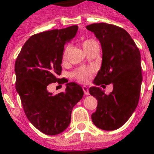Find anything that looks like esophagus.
Wrapping results in <instances>:
<instances>
[{
    "label": "esophagus",
    "mask_w": 154,
    "mask_h": 154,
    "mask_svg": "<svg viewBox=\"0 0 154 154\" xmlns=\"http://www.w3.org/2000/svg\"><path fill=\"white\" fill-rule=\"evenodd\" d=\"M83 91L85 94H89V90L87 86H83Z\"/></svg>",
    "instance_id": "obj_1"
}]
</instances>
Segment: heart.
Here are the masks:
<instances>
[{
    "label": "heart",
    "instance_id": "heart-1",
    "mask_svg": "<svg viewBox=\"0 0 154 154\" xmlns=\"http://www.w3.org/2000/svg\"><path fill=\"white\" fill-rule=\"evenodd\" d=\"M93 40H83V49L85 48H87ZM70 49V44H67L65 46L63 51V60H66L67 58V54L69 51ZM92 73H93V69L91 67H79V69L73 72V77L76 80L79 82V83H87L88 81L91 79L92 76Z\"/></svg>",
    "mask_w": 154,
    "mask_h": 154
}]
</instances>
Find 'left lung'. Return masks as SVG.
<instances>
[{"label": "left lung", "instance_id": "obj_1", "mask_svg": "<svg viewBox=\"0 0 154 154\" xmlns=\"http://www.w3.org/2000/svg\"><path fill=\"white\" fill-rule=\"evenodd\" d=\"M101 43L103 63L94 83L103 87L113 84V91L106 94L92 87L90 94L98 100L93 123L103 130H114L123 126L132 115L139 101L142 74L139 49L122 28L97 23L87 26Z\"/></svg>", "mask_w": 154, "mask_h": 154}]
</instances>
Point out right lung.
I'll use <instances>...</instances> for the list:
<instances>
[{
    "label": "right lung",
    "instance_id": "right-lung-1",
    "mask_svg": "<svg viewBox=\"0 0 154 154\" xmlns=\"http://www.w3.org/2000/svg\"><path fill=\"white\" fill-rule=\"evenodd\" d=\"M77 25L44 31L32 35L22 47L15 63L16 90L28 119L37 130L56 135L67 129L72 109L83 98L82 87L67 83L65 91L53 95L49 84L66 83L62 71L65 43L75 35Z\"/></svg>",
    "mask_w": 154,
    "mask_h": 154
}]
</instances>
